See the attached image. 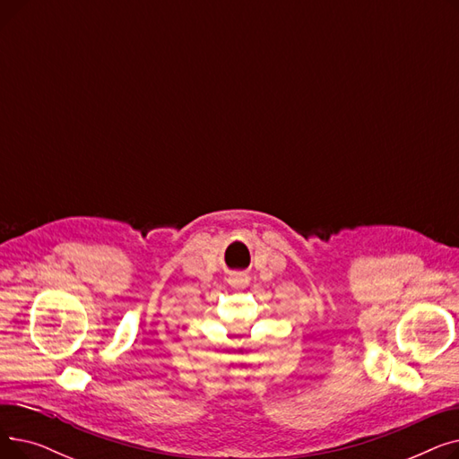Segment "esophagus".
<instances>
[{
    "mask_svg": "<svg viewBox=\"0 0 459 459\" xmlns=\"http://www.w3.org/2000/svg\"><path fill=\"white\" fill-rule=\"evenodd\" d=\"M230 284L234 288H246L249 284V277L247 275H236L230 279Z\"/></svg>",
    "mask_w": 459,
    "mask_h": 459,
    "instance_id": "obj_1",
    "label": "esophagus"
}]
</instances>
